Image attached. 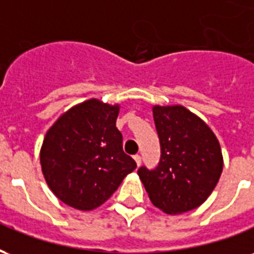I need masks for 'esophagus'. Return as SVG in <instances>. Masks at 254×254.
Listing matches in <instances>:
<instances>
[{
	"label": "esophagus",
	"instance_id": "34e87169",
	"mask_svg": "<svg viewBox=\"0 0 254 254\" xmlns=\"http://www.w3.org/2000/svg\"><path fill=\"white\" fill-rule=\"evenodd\" d=\"M133 158H134V160H136V165L137 166L141 165V156H140V155H134Z\"/></svg>",
	"mask_w": 254,
	"mask_h": 254
}]
</instances>
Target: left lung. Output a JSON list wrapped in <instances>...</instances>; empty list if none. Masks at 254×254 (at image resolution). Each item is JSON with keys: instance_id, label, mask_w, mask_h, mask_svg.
<instances>
[{"instance_id": "left-lung-1", "label": "left lung", "mask_w": 254, "mask_h": 254, "mask_svg": "<svg viewBox=\"0 0 254 254\" xmlns=\"http://www.w3.org/2000/svg\"><path fill=\"white\" fill-rule=\"evenodd\" d=\"M160 141V162L155 170L137 171L149 200L163 212L177 215L200 207L216 187L223 156L215 133L187 107L154 106Z\"/></svg>"}]
</instances>
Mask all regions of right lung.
Segmentation results:
<instances>
[{
	"label": "right lung",
	"mask_w": 254,
	"mask_h": 254,
	"mask_svg": "<svg viewBox=\"0 0 254 254\" xmlns=\"http://www.w3.org/2000/svg\"><path fill=\"white\" fill-rule=\"evenodd\" d=\"M118 113L120 105L88 99L65 111L46 132L42 173L50 190L69 207H100L136 169L122 149Z\"/></svg>",
	"instance_id": "add662e5"
}]
</instances>
